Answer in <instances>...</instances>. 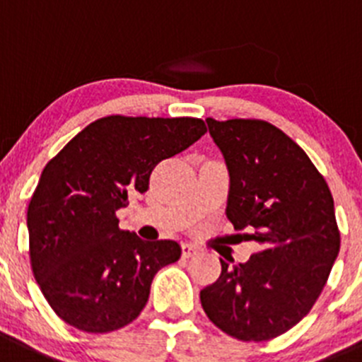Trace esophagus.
Instances as JSON below:
<instances>
[{
  "label": "esophagus",
  "mask_w": 362,
  "mask_h": 362,
  "mask_svg": "<svg viewBox=\"0 0 362 362\" xmlns=\"http://www.w3.org/2000/svg\"><path fill=\"white\" fill-rule=\"evenodd\" d=\"M197 246L191 245V243H182V255H184V257H192V255H197Z\"/></svg>",
  "instance_id": "obj_1"
}]
</instances>
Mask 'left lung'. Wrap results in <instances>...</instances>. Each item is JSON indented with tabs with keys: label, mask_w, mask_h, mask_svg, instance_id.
<instances>
[{
	"label": "left lung",
	"mask_w": 362,
	"mask_h": 362,
	"mask_svg": "<svg viewBox=\"0 0 362 362\" xmlns=\"http://www.w3.org/2000/svg\"><path fill=\"white\" fill-rule=\"evenodd\" d=\"M207 127L230 175L227 218L259 252L219 259L202 307L235 339H273L307 316L329 279L341 243L334 198L305 151L268 121L209 117Z\"/></svg>",
	"instance_id": "8db88e82"
}]
</instances>
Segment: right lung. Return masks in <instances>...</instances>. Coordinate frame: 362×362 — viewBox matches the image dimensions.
I'll return each mask as SVG.
<instances>
[{
    "instance_id": "right-lung-1",
    "label": "right lung",
    "mask_w": 362,
    "mask_h": 362,
    "mask_svg": "<svg viewBox=\"0 0 362 362\" xmlns=\"http://www.w3.org/2000/svg\"><path fill=\"white\" fill-rule=\"evenodd\" d=\"M205 132L197 117L107 116L74 135L46 164L26 223L33 276L59 318L101 334L139 316L153 276L177 262L182 248L121 230L116 212L148 191L158 162Z\"/></svg>"
}]
</instances>
